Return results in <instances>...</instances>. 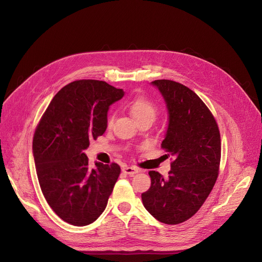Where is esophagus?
<instances>
[{
	"label": "esophagus",
	"mask_w": 262,
	"mask_h": 262,
	"mask_svg": "<svg viewBox=\"0 0 262 262\" xmlns=\"http://www.w3.org/2000/svg\"><path fill=\"white\" fill-rule=\"evenodd\" d=\"M122 172L127 174V175H134V174L138 173L139 170L137 169V168H135V167H124V168L122 169Z\"/></svg>",
	"instance_id": "34e87169"
}]
</instances>
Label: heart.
I'll list each match as a JSON object with an SVG mask.
<instances>
[{"label": "heart", "instance_id": "1", "mask_svg": "<svg viewBox=\"0 0 262 262\" xmlns=\"http://www.w3.org/2000/svg\"><path fill=\"white\" fill-rule=\"evenodd\" d=\"M129 113L133 118L138 121L144 118L154 119L156 115V106L154 103L143 95H138L134 98L129 103ZM113 123V118L108 119V125Z\"/></svg>", "mask_w": 262, "mask_h": 262}]
</instances>
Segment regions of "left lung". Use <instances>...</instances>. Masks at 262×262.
Returning a JSON list of instances; mask_svg holds the SVG:
<instances>
[{"label": "left lung", "instance_id": "left-lung-1", "mask_svg": "<svg viewBox=\"0 0 262 262\" xmlns=\"http://www.w3.org/2000/svg\"><path fill=\"white\" fill-rule=\"evenodd\" d=\"M150 84L167 105L169 124L161 147L174 160L167 178L156 171L148 172L150 187L141 199L159 222L180 224L196 213L215 184L221 137L210 110L195 92L169 79Z\"/></svg>", "mask_w": 262, "mask_h": 262}]
</instances>
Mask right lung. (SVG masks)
<instances>
[{
  "label": "right lung",
  "instance_id": "obj_1",
  "mask_svg": "<svg viewBox=\"0 0 262 262\" xmlns=\"http://www.w3.org/2000/svg\"><path fill=\"white\" fill-rule=\"evenodd\" d=\"M123 95L106 81L75 80L54 96L36 128L33 154L41 191L69 224L89 225L106 208L121 169L98 161L91 169L84 150L105 133L109 106Z\"/></svg>",
  "mask_w": 262,
  "mask_h": 262
}]
</instances>
